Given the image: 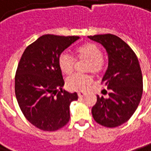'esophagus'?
<instances>
[{"instance_id":"obj_1","label":"esophagus","mask_w":151,"mask_h":151,"mask_svg":"<svg viewBox=\"0 0 151 151\" xmlns=\"http://www.w3.org/2000/svg\"><path fill=\"white\" fill-rule=\"evenodd\" d=\"M78 97H83L84 96H85V93H78Z\"/></svg>"}]
</instances>
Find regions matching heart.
<instances>
[{"instance_id": "b5f03b06", "label": "heart", "mask_w": 151, "mask_h": 151, "mask_svg": "<svg viewBox=\"0 0 151 151\" xmlns=\"http://www.w3.org/2000/svg\"><path fill=\"white\" fill-rule=\"evenodd\" d=\"M78 60H86L88 63L85 66V72H92L98 74L103 69L104 60L102 58V51L93 43H87L75 51ZM74 58L68 52H63L58 57V67L63 74L69 75L75 68ZM93 83V78L88 74L75 73L68 77L66 80V86L69 90L84 92Z\"/></svg>"}]
</instances>
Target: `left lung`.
<instances>
[{"mask_svg":"<svg viewBox=\"0 0 151 151\" xmlns=\"http://www.w3.org/2000/svg\"><path fill=\"white\" fill-rule=\"evenodd\" d=\"M88 38L100 43L108 54V67L101 83L110 90L109 97L97 95L92 108L93 118L103 127H119L132 117L141 99L143 79L140 63L131 47L116 35L106 34Z\"/></svg>","mask_w":151,"mask_h":151,"instance_id":"8db88e82","label":"left lung"}]
</instances>
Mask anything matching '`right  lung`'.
Wrapping results in <instances>:
<instances>
[{
    "instance_id": "add662e5",
    "label": "right lung",
    "mask_w": 151,
    "mask_h": 151,
    "mask_svg": "<svg viewBox=\"0 0 151 151\" xmlns=\"http://www.w3.org/2000/svg\"><path fill=\"white\" fill-rule=\"evenodd\" d=\"M78 36L45 35L25 49L15 77V97L25 118L42 131L54 132L69 121L77 93L63 90L58 57Z\"/></svg>"
}]
</instances>
